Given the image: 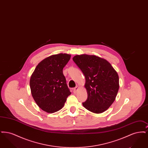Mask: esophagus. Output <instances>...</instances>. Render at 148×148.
<instances>
[{"label":"esophagus","mask_w":148,"mask_h":148,"mask_svg":"<svg viewBox=\"0 0 148 148\" xmlns=\"http://www.w3.org/2000/svg\"><path fill=\"white\" fill-rule=\"evenodd\" d=\"M78 89H79V86H76L75 88H74L73 89V92H74V93H76Z\"/></svg>","instance_id":"1"}]
</instances>
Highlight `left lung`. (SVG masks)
Masks as SVG:
<instances>
[{
  "label": "left lung",
  "mask_w": 148,
  "mask_h": 148,
  "mask_svg": "<svg viewBox=\"0 0 148 148\" xmlns=\"http://www.w3.org/2000/svg\"><path fill=\"white\" fill-rule=\"evenodd\" d=\"M73 60L85 77L88 98L83 106L92 113L104 112L113 104L119 90L117 72L106 59L94 55H77Z\"/></svg>",
  "instance_id": "left-lung-1"
}]
</instances>
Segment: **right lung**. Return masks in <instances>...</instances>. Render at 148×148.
I'll list each match as a JSON object with an SVG mask.
<instances>
[{
    "instance_id": "obj_1",
    "label": "right lung",
    "mask_w": 148,
    "mask_h": 148,
    "mask_svg": "<svg viewBox=\"0 0 148 148\" xmlns=\"http://www.w3.org/2000/svg\"><path fill=\"white\" fill-rule=\"evenodd\" d=\"M71 55L59 53L48 56L36 66L30 79V88L36 104L53 113L60 110L71 94L63 69Z\"/></svg>"
}]
</instances>
